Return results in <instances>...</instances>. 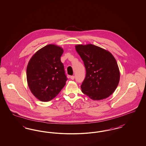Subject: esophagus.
Segmentation results:
<instances>
[{
	"mask_svg": "<svg viewBox=\"0 0 146 146\" xmlns=\"http://www.w3.org/2000/svg\"><path fill=\"white\" fill-rule=\"evenodd\" d=\"M70 78L72 79V80H74V76H70Z\"/></svg>",
	"mask_w": 146,
	"mask_h": 146,
	"instance_id": "34e87169",
	"label": "esophagus"
}]
</instances>
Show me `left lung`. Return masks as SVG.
I'll return each instance as SVG.
<instances>
[{"label": "left lung", "instance_id": "8db88e82", "mask_svg": "<svg viewBox=\"0 0 146 146\" xmlns=\"http://www.w3.org/2000/svg\"><path fill=\"white\" fill-rule=\"evenodd\" d=\"M86 76L81 85L85 95L93 100L106 98L115 90L120 79L118 64L111 53L92 44L77 45Z\"/></svg>", "mask_w": 146, "mask_h": 146}]
</instances>
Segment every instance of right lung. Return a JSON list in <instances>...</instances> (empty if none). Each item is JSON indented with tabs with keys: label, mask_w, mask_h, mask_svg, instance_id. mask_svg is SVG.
Listing matches in <instances>:
<instances>
[{
	"label": "right lung",
	"mask_w": 146,
	"mask_h": 146,
	"mask_svg": "<svg viewBox=\"0 0 146 146\" xmlns=\"http://www.w3.org/2000/svg\"><path fill=\"white\" fill-rule=\"evenodd\" d=\"M63 50L49 44L39 50L29 60L27 67L29 88L35 97L48 102L59 94L67 80L61 56Z\"/></svg>",
	"instance_id": "1"
}]
</instances>
